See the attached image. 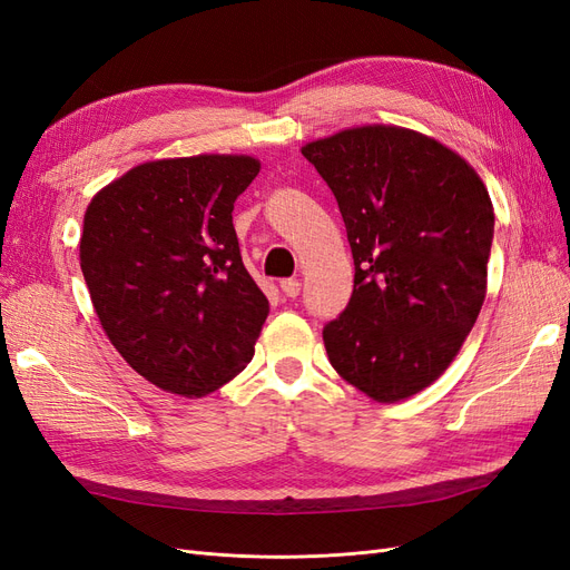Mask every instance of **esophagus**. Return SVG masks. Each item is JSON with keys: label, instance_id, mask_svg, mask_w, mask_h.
<instances>
[{"label": "esophagus", "instance_id": "34e87169", "mask_svg": "<svg viewBox=\"0 0 570 570\" xmlns=\"http://www.w3.org/2000/svg\"><path fill=\"white\" fill-rule=\"evenodd\" d=\"M281 289L285 292L287 297H292L295 299L297 295H299V289H302V283L297 281V278H285V281H281Z\"/></svg>", "mask_w": 570, "mask_h": 570}]
</instances>
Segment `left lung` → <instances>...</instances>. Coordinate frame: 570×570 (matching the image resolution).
Returning <instances> with one entry per match:
<instances>
[{"mask_svg": "<svg viewBox=\"0 0 570 570\" xmlns=\"http://www.w3.org/2000/svg\"><path fill=\"white\" fill-rule=\"evenodd\" d=\"M302 154L333 189L354 256L352 299L323 327L327 358L371 400H406L452 364L485 302L488 189L459 154L394 126Z\"/></svg>", "mask_w": 570, "mask_h": 570, "instance_id": "8db88e82", "label": "left lung"}]
</instances>
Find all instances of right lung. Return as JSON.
Returning <instances> with one entry per match:
<instances>
[{
	"instance_id": "obj_1",
	"label": "right lung",
	"mask_w": 570,
	"mask_h": 570,
	"mask_svg": "<svg viewBox=\"0 0 570 570\" xmlns=\"http://www.w3.org/2000/svg\"><path fill=\"white\" fill-rule=\"evenodd\" d=\"M258 168L226 154L149 161L85 212L80 268L99 323L166 392L209 394L254 356L268 299L239 256L233 206Z\"/></svg>"
}]
</instances>
